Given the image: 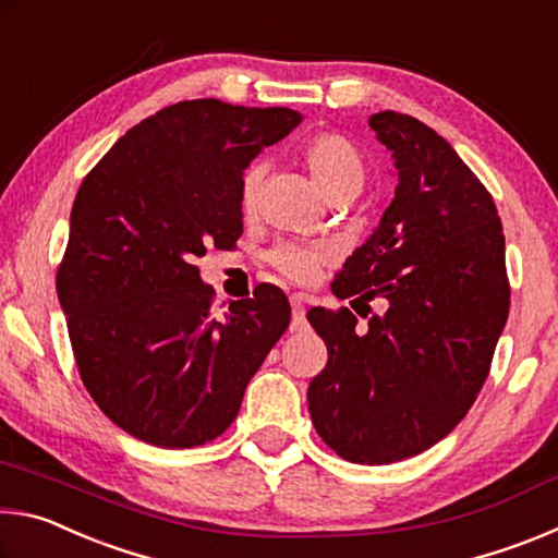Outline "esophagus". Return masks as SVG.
<instances>
[{
    "label": "esophagus",
    "mask_w": 558,
    "mask_h": 558,
    "mask_svg": "<svg viewBox=\"0 0 558 558\" xmlns=\"http://www.w3.org/2000/svg\"><path fill=\"white\" fill-rule=\"evenodd\" d=\"M290 307H292V325H290V329H292V332H300V329L305 327V305H302V298H292L290 300Z\"/></svg>",
    "instance_id": "34e87169"
}]
</instances>
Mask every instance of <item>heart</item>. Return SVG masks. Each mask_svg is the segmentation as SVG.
I'll list each match as a JSON object with an SVG mask.
<instances>
[{
	"instance_id": "heart-1",
	"label": "heart",
	"mask_w": 558,
	"mask_h": 558,
	"mask_svg": "<svg viewBox=\"0 0 558 558\" xmlns=\"http://www.w3.org/2000/svg\"><path fill=\"white\" fill-rule=\"evenodd\" d=\"M302 159H305L310 174H313L327 199L347 202L364 186V159L342 135L323 132V135L307 140L305 147H302ZM260 174L263 172L258 165H251L241 174L239 202L245 214L253 211V206H256ZM268 260L280 276H286L292 282H313L319 276V270L325 268L327 251L323 245L280 243L278 248L270 251Z\"/></svg>"
}]
</instances>
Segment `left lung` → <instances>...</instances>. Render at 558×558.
<instances>
[{
    "label": "left lung",
    "instance_id": "obj_1",
    "mask_svg": "<svg viewBox=\"0 0 558 558\" xmlns=\"http://www.w3.org/2000/svg\"><path fill=\"white\" fill-rule=\"evenodd\" d=\"M369 128L399 184L332 292L354 310L381 300L384 315L359 329L349 307L310 310L327 364L310 381L307 409L339 458L386 465L436 446L465 418L507 323L509 280L493 194L456 149L403 112H376Z\"/></svg>",
    "mask_w": 558,
    "mask_h": 558
}]
</instances>
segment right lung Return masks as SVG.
Instances as JSON below:
<instances>
[{"label": "right lung", "mask_w": 558, "mask_h": 558, "mask_svg": "<svg viewBox=\"0 0 558 558\" xmlns=\"http://www.w3.org/2000/svg\"><path fill=\"white\" fill-rule=\"evenodd\" d=\"M300 120L290 108L182 100L130 128L83 179L56 290L83 386L137 440L219 438L288 329L276 286L216 315L196 258L241 239L243 169Z\"/></svg>", "instance_id": "right-lung-1"}]
</instances>
